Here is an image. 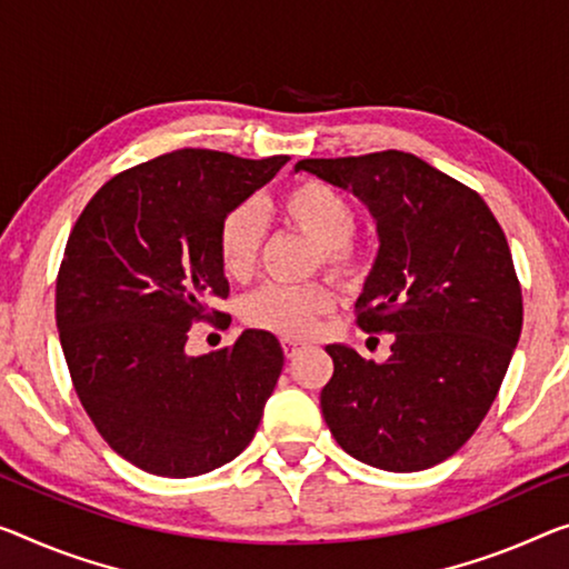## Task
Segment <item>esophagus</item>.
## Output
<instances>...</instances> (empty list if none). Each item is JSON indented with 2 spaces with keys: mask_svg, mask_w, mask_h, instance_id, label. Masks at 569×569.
Instances as JSON below:
<instances>
[{
  "mask_svg": "<svg viewBox=\"0 0 569 569\" xmlns=\"http://www.w3.org/2000/svg\"><path fill=\"white\" fill-rule=\"evenodd\" d=\"M282 348H284V356H287V358H295L297 353L302 351L305 343H302V340H295V338H284V340H282Z\"/></svg>",
  "mask_w": 569,
  "mask_h": 569,
  "instance_id": "1",
  "label": "esophagus"
}]
</instances>
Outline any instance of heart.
<instances>
[{"mask_svg":"<svg viewBox=\"0 0 569 569\" xmlns=\"http://www.w3.org/2000/svg\"><path fill=\"white\" fill-rule=\"evenodd\" d=\"M277 211L290 229L315 241V264L356 277L363 269V249L353 241L358 208L343 190L326 180H297L277 198ZM264 247V218L251 200L233 203L216 229V254L226 277L247 282L257 272ZM338 292L330 282L264 284L243 297L247 326L282 338H308L322 315L336 308Z\"/></svg>","mask_w":569,"mask_h":569,"instance_id":"heart-1","label":"heart"}]
</instances>
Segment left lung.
Returning <instances> with one entry per match:
<instances>
[{
    "label": "left lung",
    "instance_id": "8db88e82",
    "mask_svg": "<svg viewBox=\"0 0 569 569\" xmlns=\"http://www.w3.org/2000/svg\"><path fill=\"white\" fill-rule=\"evenodd\" d=\"M295 170L369 206L381 247L356 322L395 333L383 363L326 348L333 376L320 391L322 417L366 466L432 468L483 422L519 343L521 284L503 229L476 190L409 152L300 160Z\"/></svg>",
    "mask_w": 569,
    "mask_h": 569
}]
</instances>
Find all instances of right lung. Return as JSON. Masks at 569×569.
Instances as JSON below:
<instances>
[{"instance_id": "add662e5", "label": "right lung", "mask_w": 569, "mask_h": 569, "mask_svg": "<svg viewBox=\"0 0 569 569\" xmlns=\"http://www.w3.org/2000/svg\"><path fill=\"white\" fill-rule=\"evenodd\" d=\"M290 160L178 150L103 182L78 216L56 282L78 399L113 452L164 478L221 468L254 437L284 353L267 330L188 356L196 322L229 297L216 229Z\"/></svg>"}]
</instances>
